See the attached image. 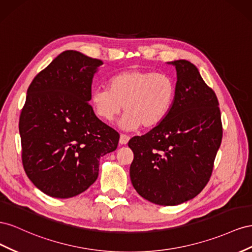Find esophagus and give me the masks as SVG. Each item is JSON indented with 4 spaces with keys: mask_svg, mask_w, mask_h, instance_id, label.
Here are the masks:
<instances>
[{
    "mask_svg": "<svg viewBox=\"0 0 252 252\" xmlns=\"http://www.w3.org/2000/svg\"><path fill=\"white\" fill-rule=\"evenodd\" d=\"M128 139H130V136H127L126 134H120V139H119L120 145H126Z\"/></svg>",
    "mask_w": 252,
    "mask_h": 252,
    "instance_id": "esophagus-1",
    "label": "esophagus"
}]
</instances>
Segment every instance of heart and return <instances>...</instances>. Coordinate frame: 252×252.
Here are the masks:
<instances>
[{
    "label": "heart",
    "instance_id": "heart-1",
    "mask_svg": "<svg viewBox=\"0 0 252 252\" xmlns=\"http://www.w3.org/2000/svg\"><path fill=\"white\" fill-rule=\"evenodd\" d=\"M175 97L172 79L161 73L126 70L113 76L109 88L92 91L90 103L97 116L112 122L125 109L121 125L126 130L152 127L166 118Z\"/></svg>",
    "mask_w": 252,
    "mask_h": 252
}]
</instances>
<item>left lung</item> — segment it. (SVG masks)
I'll use <instances>...</instances> for the list:
<instances>
[{
	"instance_id": "obj_1",
	"label": "left lung",
	"mask_w": 252,
	"mask_h": 252,
	"mask_svg": "<svg viewBox=\"0 0 252 252\" xmlns=\"http://www.w3.org/2000/svg\"><path fill=\"white\" fill-rule=\"evenodd\" d=\"M171 63L177 82L170 112L150 132L127 143L134 153L133 187L140 196L161 206L185 203L205 188L222 137L214 91L191 62Z\"/></svg>"
}]
</instances>
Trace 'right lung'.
I'll return each instance as SVG.
<instances>
[{
	"instance_id": "right-lung-1",
	"label": "right lung",
	"mask_w": 252,
	"mask_h": 252,
	"mask_svg": "<svg viewBox=\"0 0 252 252\" xmlns=\"http://www.w3.org/2000/svg\"><path fill=\"white\" fill-rule=\"evenodd\" d=\"M103 62L65 50L33 78L20 115L22 163L32 184L69 198L96 182L100 157L117 149L119 134L89 103Z\"/></svg>"
}]
</instances>
